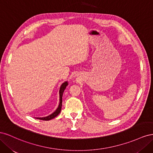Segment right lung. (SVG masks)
Instances as JSON below:
<instances>
[{"label": "right lung", "mask_w": 153, "mask_h": 153, "mask_svg": "<svg viewBox=\"0 0 153 153\" xmlns=\"http://www.w3.org/2000/svg\"><path fill=\"white\" fill-rule=\"evenodd\" d=\"M68 85V81L64 82V83H62V85L60 87V89H59V106L55 110L54 112L51 114L50 115H48V116L46 117H35L36 119H40V120H43V121H49V120L52 119L53 118H55L56 116L60 114L61 111V108H62V95L64 93V91L65 90V89L66 88L67 85Z\"/></svg>", "instance_id": "right-lung-1"}]
</instances>
